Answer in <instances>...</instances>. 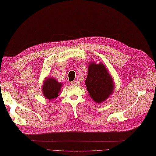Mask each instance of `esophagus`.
<instances>
[{
  "mask_svg": "<svg viewBox=\"0 0 156 156\" xmlns=\"http://www.w3.org/2000/svg\"><path fill=\"white\" fill-rule=\"evenodd\" d=\"M71 84H72V85H79L80 82L77 80V81H74L73 82H71Z\"/></svg>",
  "mask_w": 156,
  "mask_h": 156,
  "instance_id": "esophagus-1",
  "label": "esophagus"
}]
</instances>
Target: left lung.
<instances>
[{
	"label": "left lung",
	"instance_id": "8db88e82",
	"mask_svg": "<svg viewBox=\"0 0 156 156\" xmlns=\"http://www.w3.org/2000/svg\"><path fill=\"white\" fill-rule=\"evenodd\" d=\"M85 85L90 97L98 104L106 100L114 89L113 80L102 63H89Z\"/></svg>",
	"mask_w": 156,
	"mask_h": 156
}]
</instances>
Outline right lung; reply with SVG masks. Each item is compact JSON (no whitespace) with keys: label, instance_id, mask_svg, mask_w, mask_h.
<instances>
[{"label":"right lung","instance_id":"add662e5","mask_svg":"<svg viewBox=\"0 0 156 156\" xmlns=\"http://www.w3.org/2000/svg\"><path fill=\"white\" fill-rule=\"evenodd\" d=\"M62 83H59L57 80L52 77H48L46 79L42 87V90L43 95L46 98L50 100L57 98L58 93L60 92Z\"/></svg>","mask_w":156,"mask_h":156}]
</instances>
